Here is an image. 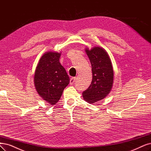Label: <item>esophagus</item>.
<instances>
[{
	"label": "esophagus",
	"instance_id": "1",
	"mask_svg": "<svg viewBox=\"0 0 151 151\" xmlns=\"http://www.w3.org/2000/svg\"><path fill=\"white\" fill-rule=\"evenodd\" d=\"M76 77H72L71 79H70V84H73L75 82V81H76Z\"/></svg>",
	"mask_w": 151,
	"mask_h": 151
}]
</instances>
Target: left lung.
<instances>
[{
  "instance_id": "1",
  "label": "left lung",
  "mask_w": 151,
  "mask_h": 151,
  "mask_svg": "<svg viewBox=\"0 0 151 151\" xmlns=\"http://www.w3.org/2000/svg\"><path fill=\"white\" fill-rule=\"evenodd\" d=\"M92 72V81L87 89L83 92V98L88 103H95L103 99L110 92L114 79V72L110 58L99 47L91 50L86 49Z\"/></svg>"
}]
</instances>
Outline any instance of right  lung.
<instances>
[{"label":"right lung","mask_w":151,"mask_h":151,"mask_svg":"<svg viewBox=\"0 0 151 151\" xmlns=\"http://www.w3.org/2000/svg\"><path fill=\"white\" fill-rule=\"evenodd\" d=\"M60 53L48 52L40 58L36 67L34 84L39 94L52 105L58 102L70 79L59 62Z\"/></svg>","instance_id":"add662e5"}]
</instances>
